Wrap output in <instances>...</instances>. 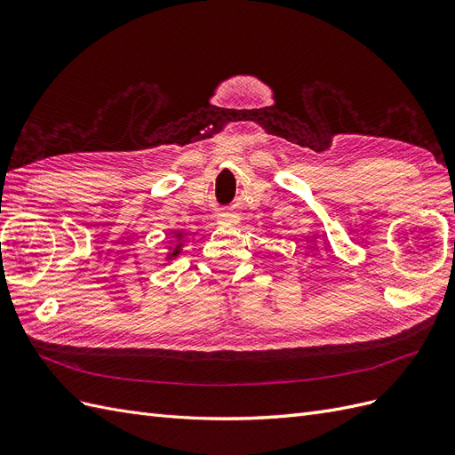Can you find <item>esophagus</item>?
I'll use <instances>...</instances> for the list:
<instances>
[{
  "label": "esophagus",
  "instance_id": "1",
  "mask_svg": "<svg viewBox=\"0 0 455 455\" xmlns=\"http://www.w3.org/2000/svg\"><path fill=\"white\" fill-rule=\"evenodd\" d=\"M235 220V216H233L229 211H220L218 212V222L220 224H228V222H233Z\"/></svg>",
  "mask_w": 455,
  "mask_h": 455
}]
</instances>
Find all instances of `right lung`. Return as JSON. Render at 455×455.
Here are the masks:
<instances>
[{
  "mask_svg": "<svg viewBox=\"0 0 455 455\" xmlns=\"http://www.w3.org/2000/svg\"><path fill=\"white\" fill-rule=\"evenodd\" d=\"M176 252H178V251H174V254H176Z\"/></svg>",
  "mask_w": 455,
  "mask_h": 455,
  "instance_id": "1",
  "label": "right lung"
}]
</instances>
